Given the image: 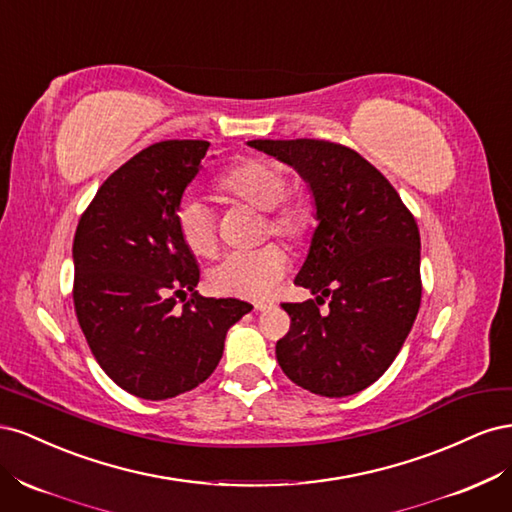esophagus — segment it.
I'll return each mask as SVG.
<instances>
[{"label": "esophagus", "mask_w": 512, "mask_h": 512, "mask_svg": "<svg viewBox=\"0 0 512 512\" xmlns=\"http://www.w3.org/2000/svg\"><path fill=\"white\" fill-rule=\"evenodd\" d=\"M254 307H256V312H271L275 305H273V301H256Z\"/></svg>", "instance_id": "1"}]
</instances>
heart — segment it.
I'll return each instance as SVG.
<instances>
[{"label":"heart","mask_w":512,"mask_h":512,"mask_svg":"<svg viewBox=\"0 0 512 512\" xmlns=\"http://www.w3.org/2000/svg\"><path fill=\"white\" fill-rule=\"evenodd\" d=\"M218 188L230 200L267 211L265 235L301 243L316 224L312 203L301 194H288L284 168L271 160L250 158L230 166L220 177ZM177 230L194 256L209 258L218 250V226L209 205L200 198L188 196L181 200ZM286 267V254L275 243L252 252H230L209 271V286L226 297L260 299L284 280Z\"/></svg>","instance_id":"heart-1"}]
</instances>
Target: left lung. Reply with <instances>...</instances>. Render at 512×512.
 Segmentation results:
<instances>
[{"label":"left lung","mask_w":512,"mask_h":512,"mask_svg":"<svg viewBox=\"0 0 512 512\" xmlns=\"http://www.w3.org/2000/svg\"><path fill=\"white\" fill-rule=\"evenodd\" d=\"M299 170L318 228L294 284L316 299L282 303L290 331L275 356L284 374L322 397L374 384L404 346L421 307V235L380 170L354 149L297 138L250 141ZM329 302L327 313L319 305Z\"/></svg>","instance_id":"1"}]
</instances>
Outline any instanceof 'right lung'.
Here are the masks:
<instances>
[{"label": "right lung", "instance_id": "add662e5", "mask_svg": "<svg viewBox=\"0 0 512 512\" xmlns=\"http://www.w3.org/2000/svg\"><path fill=\"white\" fill-rule=\"evenodd\" d=\"M207 141H162L108 177L76 226L74 312L91 354L123 391L170 399L218 367L226 331L252 305L207 299L177 230Z\"/></svg>", "mask_w": 512, "mask_h": 512}]
</instances>
